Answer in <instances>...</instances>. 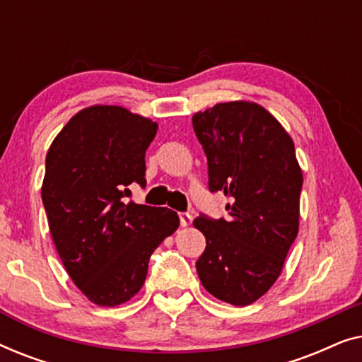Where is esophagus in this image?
Here are the masks:
<instances>
[{"mask_svg":"<svg viewBox=\"0 0 362 362\" xmlns=\"http://www.w3.org/2000/svg\"><path fill=\"white\" fill-rule=\"evenodd\" d=\"M180 221H181V226H182V227H187V226H191L192 216L189 214V212H181V214H180Z\"/></svg>","mask_w":362,"mask_h":362,"instance_id":"obj_1","label":"esophagus"}]
</instances>
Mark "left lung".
Returning <instances> with one entry per match:
<instances>
[{
	"mask_svg": "<svg viewBox=\"0 0 362 362\" xmlns=\"http://www.w3.org/2000/svg\"><path fill=\"white\" fill-rule=\"evenodd\" d=\"M209 166V189L224 191L229 219L196 217L206 250L196 262L217 300L247 306L279 279L300 227L303 173L288 132L259 103L234 100L192 115Z\"/></svg>",
	"mask_w": 362,
	"mask_h": 362,
	"instance_id": "8db88e82",
	"label": "left lung"
}]
</instances>
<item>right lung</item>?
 <instances>
[{
  "label": "right lung",
  "mask_w": 362,
  "mask_h": 362,
  "mask_svg": "<svg viewBox=\"0 0 362 362\" xmlns=\"http://www.w3.org/2000/svg\"><path fill=\"white\" fill-rule=\"evenodd\" d=\"M158 123L120 105H90L69 120L46 155L41 196L54 245L74 285L97 306L141 290L150 255L180 227L166 207L125 202L145 186V153Z\"/></svg>",
  "instance_id": "add662e5"
}]
</instances>
